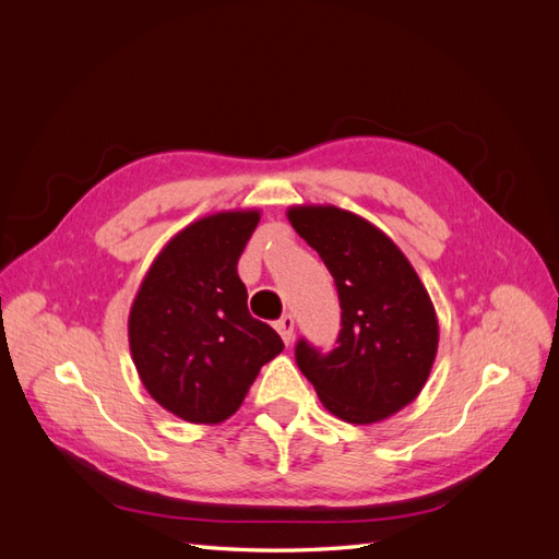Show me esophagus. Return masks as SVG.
<instances>
[{"label": "esophagus", "mask_w": 559, "mask_h": 559, "mask_svg": "<svg viewBox=\"0 0 559 559\" xmlns=\"http://www.w3.org/2000/svg\"><path fill=\"white\" fill-rule=\"evenodd\" d=\"M275 329L277 333L282 335V341L289 345L294 341V317L292 314H282L277 321H275Z\"/></svg>", "instance_id": "obj_1"}]
</instances>
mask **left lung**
Listing matches in <instances>:
<instances>
[{"instance_id": "obj_1", "label": "left lung", "mask_w": 559, "mask_h": 559, "mask_svg": "<svg viewBox=\"0 0 559 559\" xmlns=\"http://www.w3.org/2000/svg\"><path fill=\"white\" fill-rule=\"evenodd\" d=\"M289 222L329 267L341 300L335 347L296 343L300 373L352 425L394 415L421 392L436 357L438 321L427 289L401 249L357 214L292 207Z\"/></svg>"}]
</instances>
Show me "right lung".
<instances>
[{"mask_svg": "<svg viewBox=\"0 0 559 559\" xmlns=\"http://www.w3.org/2000/svg\"><path fill=\"white\" fill-rule=\"evenodd\" d=\"M259 212H222L183 228L146 273L130 310V352L165 411L216 425L240 408L282 337L247 308L238 259Z\"/></svg>", "mask_w": 559, "mask_h": 559, "instance_id": "1", "label": "right lung"}]
</instances>
